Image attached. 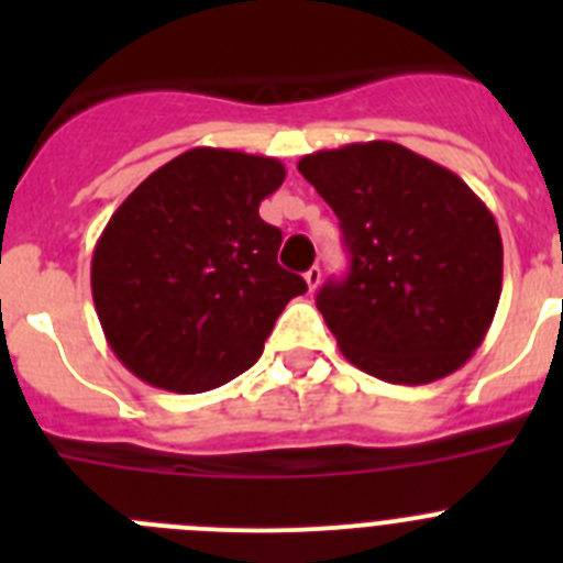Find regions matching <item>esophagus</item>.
Here are the masks:
<instances>
[{
    "mask_svg": "<svg viewBox=\"0 0 563 563\" xmlns=\"http://www.w3.org/2000/svg\"><path fill=\"white\" fill-rule=\"evenodd\" d=\"M305 282H307V287H310V292L316 290V287L321 285V267H318V265H312L310 271L305 273Z\"/></svg>",
    "mask_w": 563,
    "mask_h": 563,
    "instance_id": "esophagus-1",
    "label": "esophagus"
}]
</instances>
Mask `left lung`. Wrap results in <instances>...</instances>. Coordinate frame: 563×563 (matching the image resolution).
<instances>
[{
  "label": "left lung",
  "mask_w": 563,
  "mask_h": 563,
  "mask_svg": "<svg viewBox=\"0 0 563 563\" xmlns=\"http://www.w3.org/2000/svg\"><path fill=\"white\" fill-rule=\"evenodd\" d=\"M298 172L335 211L350 251V276L316 298L343 357L402 386L460 369L501 296V236L485 202L389 141L312 152Z\"/></svg>",
  "instance_id": "8db88e82"
}]
</instances>
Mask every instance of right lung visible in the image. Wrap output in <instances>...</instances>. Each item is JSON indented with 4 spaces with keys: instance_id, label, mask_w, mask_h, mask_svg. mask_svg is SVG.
I'll list each match as a JSON object with an SVG mask.
<instances>
[{
    "instance_id": "1",
    "label": "right lung",
    "mask_w": 563,
    "mask_h": 563,
    "mask_svg": "<svg viewBox=\"0 0 563 563\" xmlns=\"http://www.w3.org/2000/svg\"><path fill=\"white\" fill-rule=\"evenodd\" d=\"M276 157L197 146L152 172L103 228L92 301L132 375L177 395L217 389L258 361L307 282L276 262L258 206L285 183Z\"/></svg>"
}]
</instances>
